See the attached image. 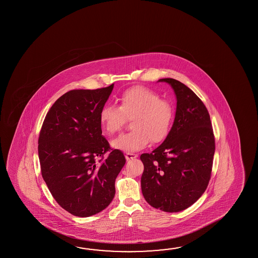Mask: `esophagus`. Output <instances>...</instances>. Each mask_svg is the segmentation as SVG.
Here are the masks:
<instances>
[{
	"instance_id": "esophagus-1",
	"label": "esophagus",
	"mask_w": 258,
	"mask_h": 258,
	"mask_svg": "<svg viewBox=\"0 0 258 258\" xmlns=\"http://www.w3.org/2000/svg\"><path fill=\"white\" fill-rule=\"evenodd\" d=\"M137 154H133V153L125 154V159H126V160H131V159H136V158H137Z\"/></svg>"
}]
</instances>
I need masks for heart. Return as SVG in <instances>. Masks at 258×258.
<instances>
[{
    "mask_svg": "<svg viewBox=\"0 0 258 258\" xmlns=\"http://www.w3.org/2000/svg\"><path fill=\"white\" fill-rule=\"evenodd\" d=\"M119 107L104 105L99 120L103 131L113 136L121 132L127 120L133 131L118 137L112 147L125 152L138 151L148 143L162 142L170 132L173 109L170 102L145 87L127 88L118 98Z\"/></svg>",
    "mask_w": 258,
    "mask_h": 258,
    "instance_id": "obj_1",
    "label": "heart"
}]
</instances>
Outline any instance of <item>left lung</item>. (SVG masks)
Returning a JSON list of instances; mask_svg holds the SVG:
<instances>
[{"label": "left lung", "instance_id": "obj_1", "mask_svg": "<svg viewBox=\"0 0 258 258\" xmlns=\"http://www.w3.org/2000/svg\"><path fill=\"white\" fill-rule=\"evenodd\" d=\"M169 83L177 98L175 119L164 142L151 153L141 155V188L151 207L179 212L197 202L211 178L215 137L209 110L184 84Z\"/></svg>", "mask_w": 258, "mask_h": 258}]
</instances>
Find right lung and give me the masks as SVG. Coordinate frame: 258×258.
<instances>
[{
	"instance_id": "1",
	"label": "right lung",
	"mask_w": 258,
	"mask_h": 258,
	"mask_svg": "<svg viewBox=\"0 0 258 258\" xmlns=\"http://www.w3.org/2000/svg\"><path fill=\"white\" fill-rule=\"evenodd\" d=\"M113 86L63 94L49 109L39 132L44 181L55 201L77 217L97 214L110 205L116 178L125 164L123 154L110 148L99 123V111Z\"/></svg>"
}]
</instances>
